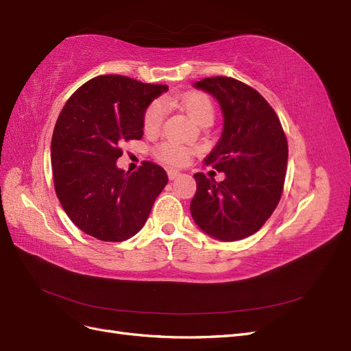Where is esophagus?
<instances>
[{
	"label": "esophagus",
	"instance_id": "obj_1",
	"mask_svg": "<svg viewBox=\"0 0 351 351\" xmlns=\"http://www.w3.org/2000/svg\"><path fill=\"white\" fill-rule=\"evenodd\" d=\"M180 176H182V174H180L178 171H174V169H169V171H168V178H169V180H171V182H173V180L178 178Z\"/></svg>",
	"mask_w": 351,
	"mask_h": 351
}]
</instances>
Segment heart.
<instances>
[{"mask_svg":"<svg viewBox=\"0 0 351 351\" xmlns=\"http://www.w3.org/2000/svg\"><path fill=\"white\" fill-rule=\"evenodd\" d=\"M178 105L182 107L187 115L199 125L214 120V105L210 98L205 93L192 92L180 98ZM165 117V110L161 101L152 102L147 107L143 119V129L147 134H154L161 129ZM158 156L168 165H182L189 161L190 152L183 146L174 143H164L158 147Z\"/></svg>","mask_w":351,"mask_h":351,"instance_id":"obj_1","label":"heart"}]
</instances>
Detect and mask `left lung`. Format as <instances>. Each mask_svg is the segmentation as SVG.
Masks as SVG:
<instances>
[{
  "mask_svg": "<svg viewBox=\"0 0 351 351\" xmlns=\"http://www.w3.org/2000/svg\"><path fill=\"white\" fill-rule=\"evenodd\" d=\"M193 86L214 97L224 117L222 133L205 164L222 182L196 173L190 212L197 227L222 241L254 234L281 199L289 146L281 123L262 95L232 77H206Z\"/></svg>",
  "mask_w": 351,
  "mask_h": 351,
  "instance_id": "1",
  "label": "left lung"
}]
</instances>
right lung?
Returning <instances> with one entry per match:
<instances>
[{
  "instance_id": "obj_1",
  "label": "right lung",
  "mask_w": 351,
  "mask_h": 351,
  "mask_svg": "<svg viewBox=\"0 0 351 351\" xmlns=\"http://www.w3.org/2000/svg\"><path fill=\"white\" fill-rule=\"evenodd\" d=\"M168 90L107 74L86 82L61 110L51 141L56 193L67 217L102 241L139 232L168 183L162 167L146 161L134 173L117 167L124 141H141L146 108Z\"/></svg>"
}]
</instances>
